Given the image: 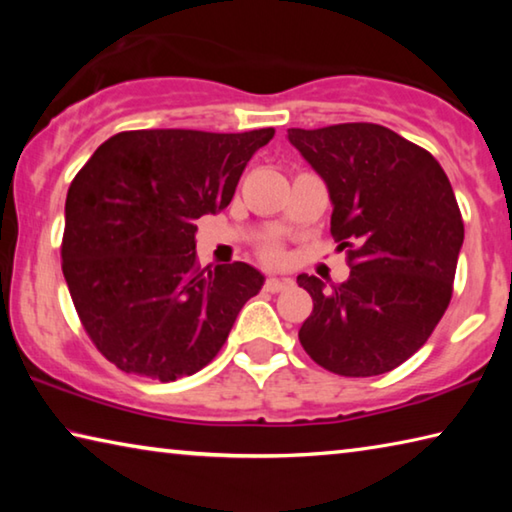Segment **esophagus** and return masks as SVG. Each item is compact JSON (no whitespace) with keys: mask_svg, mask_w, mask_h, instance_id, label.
Listing matches in <instances>:
<instances>
[{"mask_svg":"<svg viewBox=\"0 0 512 512\" xmlns=\"http://www.w3.org/2000/svg\"><path fill=\"white\" fill-rule=\"evenodd\" d=\"M287 287H291L289 277H268V280L264 282V291H268V293H277Z\"/></svg>","mask_w":512,"mask_h":512,"instance_id":"34e87169","label":"esophagus"}]
</instances>
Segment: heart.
<instances>
[{
  "label": "heart",
  "mask_w": 512,
  "mask_h": 512,
  "mask_svg": "<svg viewBox=\"0 0 512 512\" xmlns=\"http://www.w3.org/2000/svg\"><path fill=\"white\" fill-rule=\"evenodd\" d=\"M262 257L266 262H280L282 259V246L280 244H266L262 246Z\"/></svg>",
  "instance_id": "1"
}]
</instances>
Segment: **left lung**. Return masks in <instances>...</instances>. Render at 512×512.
<instances>
[{
	"label": "left lung",
	"mask_w": 512,
	"mask_h": 512,
	"mask_svg": "<svg viewBox=\"0 0 512 512\" xmlns=\"http://www.w3.org/2000/svg\"><path fill=\"white\" fill-rule=\"evenodd\" d=\"M287 133L325 180L329 230L350 262L341 284L298 275L314 300L298 339L336 375H384L427 343L452 300L465 235L454 189L429 151L386 126Z\"/></svg>",
	"instance_id": "8db88e82"
}]
</instances>
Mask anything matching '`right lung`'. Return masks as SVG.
I'll return each mask as SVG.
<instances>
[{"label": "right lung", "instance_id": "obj_1", "mask_svg": "<svg viewBox=\"0 0 512 512\" xmlns=\"http://www.w3.org/2000/svg\"><path fill=\"white\" fill-rule=\"evenodd\" d=\"M273 128L124 131L76 173L63 275L85 332L119 370L176 381L205 368L264 275L196 262V219L228 207Z\"/></svg>", "mask_w": 512, "mask_h": 512}]
</instances>
